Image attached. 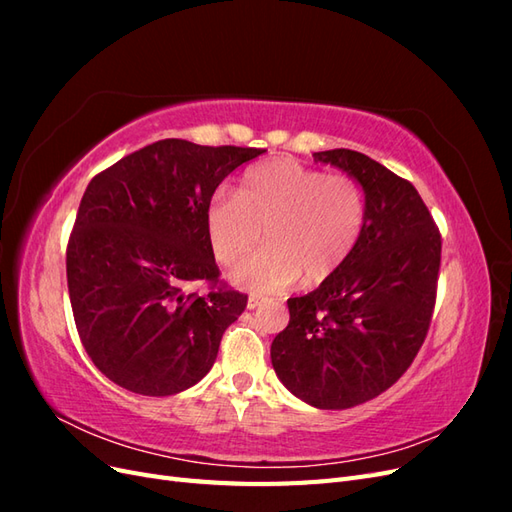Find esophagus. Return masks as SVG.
<instances>
[{
	"label": "esophagus",
	"instance_id": "1",
	"mask_svg": "<svg viewBox=\"0 0 512 512\" xmlns=\"http://www.w3.org/2000/svg\"><path fill=\"white\" fill-rule=\"evenodd\" d=\"M265 303V297H260V294H250V299H247V309H256Z\"/></svg>",
	"mask_w": 512,
	"mask_h": 512
}]
</instances>
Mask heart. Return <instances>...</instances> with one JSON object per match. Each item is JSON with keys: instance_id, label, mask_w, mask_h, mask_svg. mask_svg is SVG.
<instances>
[{"instance_id": "heart-1", "label": "heart", "mask_w": 512, "mask_h": 512, "mask_svg": "<svg viewBox=\"0 0 512 512\" xmlns=\"http://www.w3.org/2000/svg\"><path fill=\"white\" fill-rule=\"evenodd\" d=\"M365 224L361 185L294 160L252 168L239 194L220 190L207 209V232L222 265H237L262 239L267 247L232 271L247 290L277 292L299 280L320 284L344 265Z\"/></svg>"}]
</instances>
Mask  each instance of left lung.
<instances>
[{"label": "left lung", "mask_w": 512, "mask_h": 512, "mask_svg": "<svg viewBox=\"0 0 512 512\" xmlns=\"http://www.w3.org/2000/svg\"><path fill=\"white\" fill-rule=\"evenodd\" d=\"M346 170L365 192V224L348 260L303 297L271 344L286 389L320 410L378 397L406 374L436 305L442 237L421 194L352 149L314 153Z\"/></svg>", "instance_id": "1"}]
</instances>
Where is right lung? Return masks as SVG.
Listing matches in <instances>:
<instances>
[{
	"instance_id": "1",
	"label": "right lung",
	"mask_w": 512,
	"mask_h": 512,
	"mask_svg": "<svg viewBox=\"0 0 512 512\" xmlns=\"http://www.w3.org/2000/svg\"><path fill=\"white\" fill-rule=\"evenodd\" d=\"M267 149L164 138L89 181L66 252L89 359L132 393L166 397L207 376L247 294L220 282L207 232L215 188ZM205 281L207 295L187 286Z\"/></svg>"
}]
</instances>
